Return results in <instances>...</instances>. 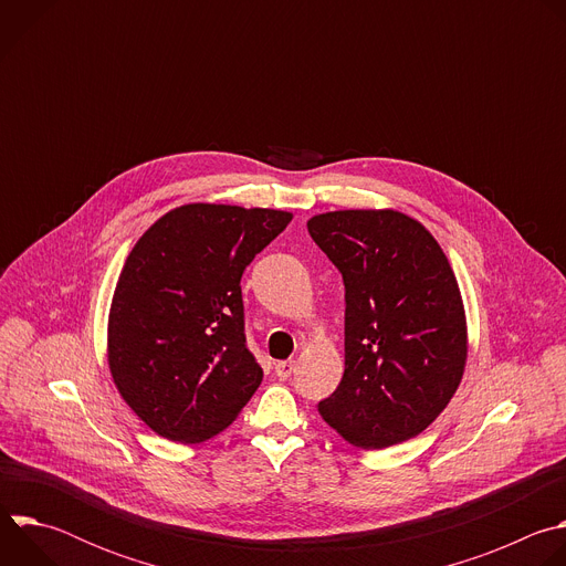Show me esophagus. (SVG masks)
<instances>
[{"label":"esophagus","instance_id":"34e87169","mask_svg":"<svg viewBox=\"0 0 566 566\" xmlns=\"http://www.w3.org/2000/svg\"><path fill=\"white\" fill-rule=\"evenodd\" d=\"M293 367H295L293 360H280V363L275 365V374H277L282 380H286V378L293 374Z\"/></svg>","mask_w":566,"mask_h":566}]
</instances>
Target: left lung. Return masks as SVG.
<instances>
[{
	"label": "left lung",
	"instance_id": "obj_1",
	"mask_svg": "<svg viewBox=\"0 0 566 566\" xmlns=\"http://www.w3.org/2000/svg\"><path fill=\"white\" fill-rule=\"evenodd\" d=\"M306 228L345 282V374L317 402L319 417L367 450L421 434L446 410L468 356L446 253L396 210H336Z\"/></svg>",
	"mask_w": 566,
	"mask_h": 566
}]
</instances>
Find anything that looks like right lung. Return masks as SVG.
Wrapping results in <instances>:
<instances>
[{
	"instance_id": "1",
	"label": "right lung",
	"mask_w": 566,
	"mask_h": 566,
	"mask_svg": "<svg viewBox=\"0 0 566 566\" xmlns=\"http://www.w3.org/2000/svg\"><path fill=\"white\" fill-rule=\"evenodd\" d=\"M291 219L284 210L188 203L136 241L109 308L107 358L120 396L156 434L206 441L260 387L239 282Z\"/></svg>"
}]
</instances>
